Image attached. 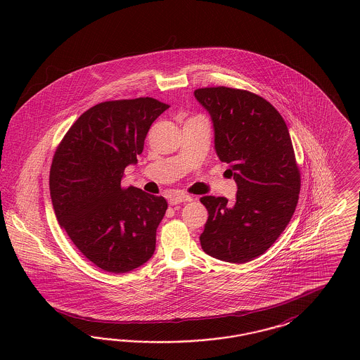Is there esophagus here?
<instances>
[{"instance_id": "obj_1", "label": "esophagus", "mask_w": 360, "mask_h": 360, "mask_svg": "<svg viewBox=\"0 0 360 360\" xmlns=\"http://www.w3.org/2000/svg\"><path fill=\"white\" fill-rule=\"evenodd\" d=\"M188 201H193V197H190V195H186V194H178V195H174L170 198V205H178V204H185V202H188Z\"/></svg>"}]
</instances>
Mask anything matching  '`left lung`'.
I'll use <instances>...</instances> for the list:
<instances>
[{
  "label": "left lung",
  "mask_w": 360,
  "mask_h": 360,
  "mask_svg": "<svg viewBox=\"0 0 360 360\" xmlns=\"http://www.w3.org/2000/svg\"><path fill=\"white\" fill-rule=\"evenodd\" d=\"M194 96L212 117L216 153L238 185L233 204L201 198L209 213L201 247L216 259L245 263L274 244L298 202L301 174L289 129L274 106L251 91L217 86Z\"/></svg>",
  "instance_id": "1"
}]
</instances>
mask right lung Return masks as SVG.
Instances as JSON below:
<instances>
[{
	"label": "right lung",
	"mask_w": 360,
	"mask_h": 360,
	"mask_svg": "<svg viewBox=\"0 0 360 360\" xmlns=\"http://www.w3.org/2000/svg\"><path fill=\"white\" fill-rule=\"evenodd\" d=\"M169 108L151 97L97 103L71 125L53 155L50 193L58 223L103 271L128 273L154 255L167 201L122 188L121 179Z\"/></svg>",
	"instance_id": "add662e5"
}]
</instances>
